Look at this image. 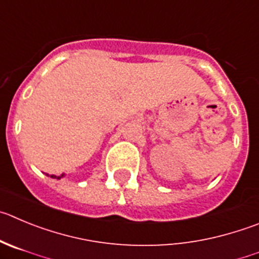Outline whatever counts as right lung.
<instances>
[{"instance_id": "1", "label": "right lung", "mask_w": 259, "mask_h": 259, "mask_svg": "<svg viewBox=\"0 0 259 259\" xmlns=\"http://www.w3.org/2000/svg\"><path fill=\"white\" fill-rule=\"evenodd\" d=\"M47 176H51L52 179H57V180H60L61 178H64L65 174H61V175H59V176H57V175H48V174H47Z\"/></svg>"}]
</instances>
